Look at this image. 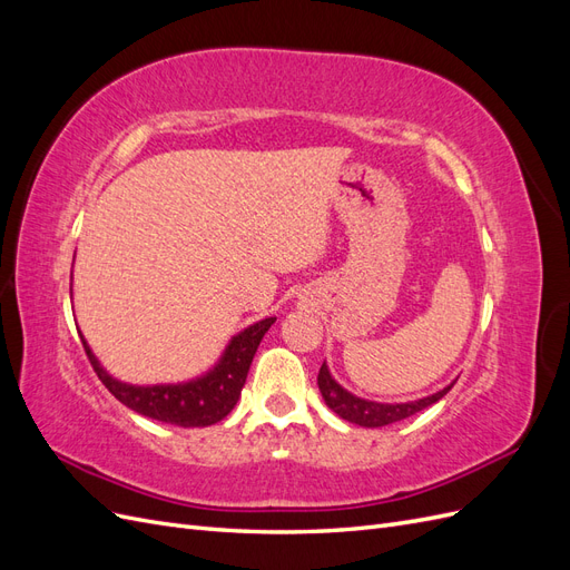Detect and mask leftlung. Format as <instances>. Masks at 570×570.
<instances>
[{"label":"left lung","mask_w":570,"mask_h":570,"mask_svg":"<svg viewBox=\"0 0 570 570\" xmlns=\"http://www.w3.org/2000/svg\"><path fill=\"white\" fill-rule=\"evenodd\" d=\"M452 387H454V383L450 387L435 392V394L423 396V400H419V402L377 404V402H368V400H358V396H354L352 392L340 387L333 381V375H331V371H327L325 364L318 371V390L323 394L325 404L331 406L340 419L356 423V425H364V428H383V425H390V423H396V421H404V419L413 416V413L428 409L430 404L440 402L442 396L450 392Z\"/></svg>","instance_id":"1"}]
</instances>
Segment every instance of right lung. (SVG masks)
Wrapping results in <instances>:
<instances>
[{"label": "right lung", "mask_w": 570, "mask_h": 570, "mask_svg": "<svg viewBox=\"0 0 570 570\" xmlns=\"http://www.w3.org/2000/svg\"><path fill=\"white\" fill-rule=\"evenodd\" d=\"M273 323L275 318H264L249 325L247 331L233 337L226 354H223L218 366L212 373H206L204 377H197V381L183 383V385L137 387V385L118 383L99 366V361L95 358L85 340H82V347L90 358L97 377L105 383V387L120 404H126L128 409L142 413V416L161 421V423L180 425V428H204L226 419L233 411V406L237 404L258 342H262V337L266 335V331Z\"/></svg>", "instance_id": "add662e5"}]
</instances>
